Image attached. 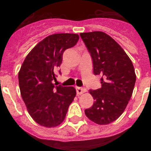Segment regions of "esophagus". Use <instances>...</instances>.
I'll return each instance as SVG.
<instances>
[{
    "instance_id": "obj_1",
    "label": "esophagus",
    "mask_w": 151,
    "mask_h": 151,
    "mask_svg": "<svg viewBox=\"0 0 151 151\" xmlns=\"http://www.w3.org/2000/svg\"><path fill=\"white\" fill-rule=\"evenodd\" d=\"M76 91H77V93L78 95L83 94L84 92H86V89L84 88H81V87H76Z\"/></svg>"
}]
</instances>
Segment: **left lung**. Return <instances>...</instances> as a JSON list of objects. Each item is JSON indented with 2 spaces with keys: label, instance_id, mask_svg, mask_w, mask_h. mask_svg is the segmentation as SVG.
Returning a JSON list of instances; mask_svg holds the SVG:
<instances>
[{
  "label": "left lung",
  "instance_id": "1",
  "mask_svg": "<svg viewBox=\"0 0 151 151\" xmlns=\"http://www.w3.org/2000/svg\"><path fill=\"white\" fill-rule=\"evenodd\" d=\"M93 64L95 75H100L101 88L89 90L94 104L85 110L95 123L107 124L124 112L131 99L136 76L131 59L122 48L101 31L80 34Z\"/></svg>",
  "mask_w": 151,
  "mask_h": 151
}]
</instances>
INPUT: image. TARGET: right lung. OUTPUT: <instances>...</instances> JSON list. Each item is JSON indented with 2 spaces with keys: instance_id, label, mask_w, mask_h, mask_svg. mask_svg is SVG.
<instances>
[{
  "instance_id": "obj_1",
  "label": "right lung",
  "mask_w": 151,
  "mask_h": 151,
  "mask_svg": "<svg viewBox=\"0 0 151 151\" xmlns=\"http://www.w3.org/2000/svg\"><path fill=\"white\" fill-rule=\"evenodd\" d=\"M79 40L76 34H55L39 42L26 57L19 73L22 98L29 115L41 126L52 128L65 119L76 96L73 87L55 86L63 52ZM59 74H61L59 70Z\"/></svg>"
}]
</instances>
